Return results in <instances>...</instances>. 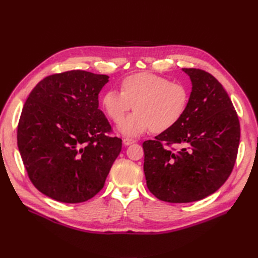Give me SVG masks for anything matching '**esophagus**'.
<instances>
[{
	"mask_svg": "<svg viewBox=\"0 0 258 258\" xmlns=\"http://www.w3.org/2000/svg\"><path fill=\"white\" fill-rule=\"evenodd\" d=\"M136 141H135L134 139H131V138H124L123 139V144L125 145V146H128V145H131V144H133V143H135Z\"/></svg>",
	"mask_w": 258,
	"mask_h": 258,
	"instance_id": "esophagus-1",
	"label": "esophagus"
}]
</instances>
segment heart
<instances>
[{
	"label": "heart",
	"mask_w": 258,
	"mask_h": 258,
	"mask_svg": "<svg viewBox=\"0 0 258 258\" xmlns=\"http://www.w3.org/2000/svg\"><path fill=\"white\" fill-rule=\"evenodd\" d=\"M188 100L185 86L152 73H139L122 80L121 92L107 91L101 104L117 124L134 106L136 111L122 122L120 131L127 136H138L148 130L161 133L177 124Z\"/></svg>",
	"instance_id": "obj_1"
}]
</instances>
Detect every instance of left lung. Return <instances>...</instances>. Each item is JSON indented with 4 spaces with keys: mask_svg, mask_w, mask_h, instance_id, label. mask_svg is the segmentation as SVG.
I'll return each instance as SVG.
<instances>
[{
    "mask_svg": "<svg viewBox=\"0 0 258 258\" xmlns=\"http://www.w3.org/2000/svg\"><path fill=\"white\" fill-rule=\"evenodd\" d=\"M182 70L192 86L184 115L143 143L147 188L169 203L196 202L218 190L233 169L240 138L237 114L219 80L200 69Z\"/></svg>",
    "mask_w": 258,
    "mask_h": 258,
    "instance_id": "left-lung-1",
    "label": "left lung"
}]
</instances>
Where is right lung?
Returning <instances> with one entry per match:
<instances>
[{
	"label": "right lung",
	"mask_w": 258,
	"mask_h": 258,
	"mask_svg": "<svg viewBox=\"0 0 258 258\" xmlns=\"http://www.w3.org/2000/svg\"><path fill=\"white\" fill-rule=\"evenodd\" d=\"M107 75L73 70L50 75L27 98L18 146L29 179L45 196L81 203L96 196L121 152L98 94Z\"/></svg>",
	"instance_id": "right-lung-1"
}]
</instances>
